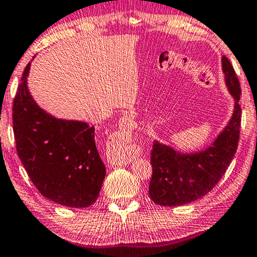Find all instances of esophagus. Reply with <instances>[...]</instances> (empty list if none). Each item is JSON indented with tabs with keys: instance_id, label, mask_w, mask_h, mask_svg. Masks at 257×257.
Segmentation results:
<instances>
[{
	"instance_id": "esophagus-1",
	"label": "esophagus",
	"mask_w": 257,
	"mask_h": 257,
	"mask_svg": "<svg viewBox=\"0 0 257 257\" xmlns=\"http://www.w3.org/2000/svg\"><path fill=\"white\" fill-rule=\"evenodd\" d=\"M128 119L127 117H122L119 123V128L121 130H127L128 127ZM134 159V153L132 151H124L123 154H119L117 157H114L111 159V164L113 165H129Z\"/></svg>"
}]
</instances>
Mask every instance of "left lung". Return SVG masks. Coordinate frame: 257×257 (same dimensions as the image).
<instances>
[{
    "mask_svg": "<svg viewBox=\"0 0 257 257\" xmlns=\"http://www.w3.org/2000/svg\"><path fill=\"white\" fill-rule=\"evenodd\" d=\"M226 89L233 98V111L209 145L194 152H182L154 141L151 153L152 178L149 194L154 203L176 207L198 200L217 184L237 151L241 121L240 84L230 60L222 57Z\"/></svg>",
    "mask_w": 257,
    "mask_h": 257,
    "instance_id": "1",
    "label": "left lung"
}]
</instances>
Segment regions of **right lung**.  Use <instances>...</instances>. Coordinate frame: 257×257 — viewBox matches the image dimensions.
Returning a JSON list of instances; mask_svg holds the SVG:
<instances>
[{
	"instance_id": "add662e5",
	"label": "right lung",
	"mask_w": 257,
	"mask_h": 257,
	"mask_svg": "<svg viewBox=\"0 0 257 257\" xmlns=\"http://www.w3.org/2000/svg\"><path fill=\"white\" fill-rule=\"evenodd\" d=\"M31 63L12 107L20 161L43 197L65 207L84 208L98 198L106 175L97 151L98 136L87 122L57 119L39 106L27 84Z\"/></svg>"
}]
</instances>
